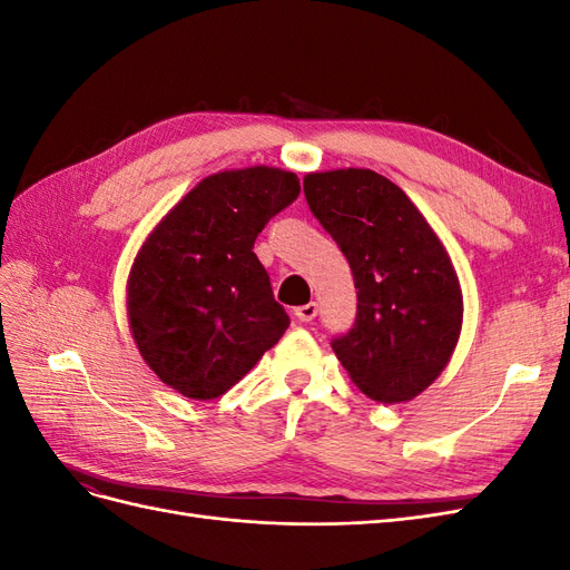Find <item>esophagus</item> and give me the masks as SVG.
<instances>
[{"instance_id": "obj_1", "label": "esophagus", "mask_w": 570, "mask_h": 570, "mask_svg": "<svg viewBox=\"0 0 570 570\" xmlns=\"http://www.w3.org/2000/svg\"><path fill=\"white\" fill-rule=\"evenodd\" d=\"M295 316L302 321V323H312L316 316H318V304L316 302H308L304 306H297Z\"/></svg>"}]
</instances>
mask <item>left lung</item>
<instances>
[{"instance_id": "8db88e82", "label": "left lung", "mask_w": 570, "mask_h": 570, "mask_svg": "<svg viewBox=\"0 0 570 570\" xmlns=\"http://www.w3.org/2000/svg\"><path fill=\"white\" fill-rule=\"evenodd\" d=\"M308 209L350 262L356 318L331 347L375 402L421 394L450 361L461 333L454 266L411 199L368 168L304 178Z\"/></svg>"}]
</instances>
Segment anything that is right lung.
I'll list each match as a JSON object with an SVG mask.
<instances>
[{"label": "right lung", "instance_id": "1", "mask_svg": "<svg viewBox=\"0 0 570 570\" xmlns=\"http://www.w3.org/2000/svg\"><path fill=\"white\" fill-rule=\"evenodd\" d=\"M289 170L254 166L202 180L147 237L128 283V318L142 358L189 400H216L283 337L254 243L299 197Z\"/></svg>", "mask_w": 570, "mask_h": 570}]
</instances>
